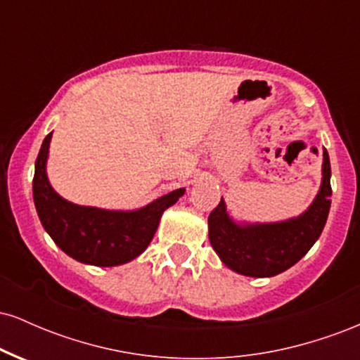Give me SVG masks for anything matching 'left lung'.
Masks as SVG:
<instances>
[{
    "label": "left lung",
    "instance_id": "obj_1",
    "mask_svg": "<svg viewBox=\"0 0 360 360\" xmlns=\"http://www.w3.org/2000/svg\"><path fill=\"white\" fill-rule=\"evenodd\" d=\"M330 159L323 148L321 184L313 203L295 218L272 223L235 221L225 201L208 217L210 243L229 269L250 278H272L295 266L321 235L330 212Z\"/></svg>",
    "mask_w": 360,
    "mask_h": 360
}]
</instances>
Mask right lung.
<instances>
[{
  "instance_id": "add662e5",
  "label": "right lung",
  "mask_w": 360,
  "mask_h": 360,
  "mask_svg": "<svg viewBox=\"0 0 360 360\" xmlns=\"http://www.w3.org/2000/svg\"><path fill=\"white\" fill-rule=\"evenodd\" d=\"M51 139L52 131L40 147L34 176V201L45 232L69 257L89 266H122L139 257L154 238L162 213L177 203L186 189L179 188L127 212L71 203L49 183Z\"/></svg>"
}]
</instances>
